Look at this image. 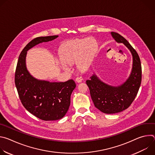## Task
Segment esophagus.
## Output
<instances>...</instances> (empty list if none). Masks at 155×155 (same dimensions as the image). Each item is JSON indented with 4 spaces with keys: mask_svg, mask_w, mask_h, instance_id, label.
I'll list each match as a JSON object with an SVG mask.
<instances>
[{
    "mask_svg": "<svg viewBox=\"0 0 155 155\" xmlns=\"http://www.w3.org/2000/svg\"><path fill=\"white\" fill-rule=\"evenodd\" d=\"M75 81L77 82V83H80L82 81V78H80V77H77L76 79H75Z\"/></svg>",
    "mask_w": 155,
    "mask_h": 155,
    "instance_id": "obj_1",
    "label": "esophagus"
}]
</instances>
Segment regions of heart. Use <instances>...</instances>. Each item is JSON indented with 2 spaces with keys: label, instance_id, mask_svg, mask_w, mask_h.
Segmentation results:
<instances>
[{
  "label": "heart",
  "instance_id": "obj_1",
  "mask_svg": "<svg viewBox=\"0 0 155 155\" xmlns=\"http://www.w3.org/2000/svg\"><path fill=\"white\" fill-rule=\"evenodd\" d=\"M97 43L94 39H76L68 41L62 46L60 56L62 62L59 65L65 71L70 70L69 65L76 61L77 67L80 70H85L89 67L95 51Z\"/></svg>",
  "mask_w": 155,
  "mask_h": 155
}]
</instances>
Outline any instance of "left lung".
<instances>
[{
  "instance_id": "1",
  "label": "left lung",
  "mask_w": 155,
  "mask_h": 155,
  "mask_svg": "<svg viewBox=\"0 0 155 155\" xmlns=\"http://www.w3.org/2000/svg\"><path fill=\"white\" fill-rule=\"evenodd\" d=\"M111 34L117 42L123 43L130 50L133 62L129 77L120 86L107 84L95 74L86 81L94 106L107 114L121 112L127 108L136 97L142 81V67L137 53L123 36L114 32Z\"/></svg>"
}]
</instances>
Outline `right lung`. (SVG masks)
<instances>
[{
    "mask_svg": "<svg viewBox=\"0 0 155 155\" xmlns=\"http://www.w3.org/2000/svg\"><path fill=\"white\" fill-rule=\"evenodd\" d=\"M58 37H39L31 40L19 54L15 75V85L22 104L28 112L44 121L58 120L65 116L76 84L73 80L50 82L34 78L27 69L26 57L29 49Z\"/></svg>",
    "mask_w": 155,
    "mask_h": 155,
    "instance_id": "right-lung-1",
    "label": "right lung"
}]
</instances>
